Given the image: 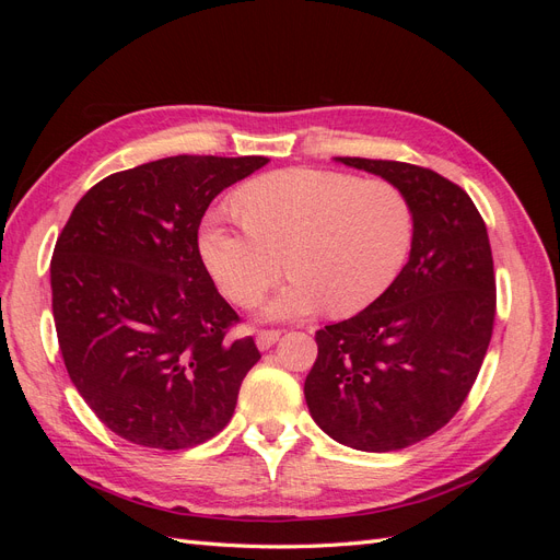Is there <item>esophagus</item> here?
<instances>
[{"instance_id": "1", "label": "esophagus", "mask_w": 560, "mask_h": 560, "mask_svg": "<svg viewBox=\"0 0 560 560\" xmlns=\"http://www.w3.org/2000/svg\"><path fill=\"white\" fill-rule=\"evenodd\" d=\"M280 336H282V331H278V329H261V331L257 334V346H259V350L273 348V346L280 341Z\"/></svg>"}]
</instances>
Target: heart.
Masks as SVG:
<instances>
[{
    "label": "heart",
    "mask_w": 560,
    "mask_h": 560,
    "mask_svg": "<svg viewBox=\"0 0 560 560\" xmlns=\"http://www.w3.org/2000/svg\"><path fill=\"white\" fill-rule=\"evenodd\" d=\"M233 206L243 222L208 217L200 257L238 306L257 303L287 264L294 276L266 303L270 319L369 308L399 278L413 247L411 202L385 179L287 167L245 184Z\"/></svg>",
    "instance_id": "1"
}]
</instances>
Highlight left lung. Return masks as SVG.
<instances>
[{
  "mask_svg": "<svg viewBox=\"0 0 560 560\" xmlns=\"http://www.w3.org/2000/svg\"><path fill=\"white\" fill-rule=\"evenodd\" d=\"M336 161L399 186L416 233L393 287L315 334L303 395L338 444L399 451L442 430L479 376L495 319L493 254L477 206L446 177L399 161Z\"/></svg>",
  "mask_w": 560,
  "mask_h": 560,
  "instance_id": "8db88e82",
  "label": "left lung"
}]
</instances>
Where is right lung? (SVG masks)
<instances>
[{
    "instance_id": "obj_1",
    "label": "right lung",
    "mask_w": 560,
    "mask_h": 560,
    "mask_svg": "<svg viewBox=\"0 0 560 560\" xmlns=\"http://www.w3.org/2000/svg\"><path fill=\"white\" fill-rule=\"evenodd\" d=\"M264 156H171L97 182L50 259L58 343L79 395L126 442L179 451L226 428L259 362L200 259L198 226Z\"/></svg>"
}]
</instances>
